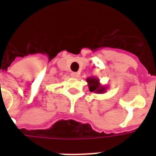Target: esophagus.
I'll return each instance as SVG.
<instances>
[{"label":"esophagus","mask_w":156,"mask_h":156,"mask_svg":"<svg viewBox=\"0 0 156 156\" xmlns=\"http://www.w3.org/2000/svg\"><path fill=\"white\" fill-rule=\"evenodd\" d=\"M71 76L74 78H77L79 77V73H77V72H73V73H71Z\"/></svg>","instance_id":"34e87169"}]
</instances>
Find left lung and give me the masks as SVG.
I'll return each mask as SVG.
<instances>
[{
	"instance_id": "left-lung-1",
	"label": "left lung",
	"mask_w": 156,
	"mask_h": 156,
	"mask_svg": "<svg viewBox=\"0 0 156 156\" xmlns=\"http://www.w3.org/2000/svg\"><path fill=\"white\" fill-rule=\"evenodd\" d=\"M88 87L90 92H95L97 94H104L106 92L107 87L100 84V79L95 77H89L87 79Z\"/></svg>"
}]
</instances>
